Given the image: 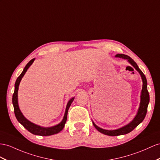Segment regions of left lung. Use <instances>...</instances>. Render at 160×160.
<instances>
[{"instance_id": "left-lung-1", "label": "left lung", "mask_w": 160, "mask_h": 160, "mask_svg": "<svg viewBox=\"0 0 160 160\" xmlns=\"http://www.w3.org/2000/svg\"><path fill=\"white\" fill-rule=\"evenodd\" d=\"M116 57H119L121 59H126L128 62L132 65L135 68V69L140 73L142 81V91L141 93V101L140 105H139V108L138 109V112L137 113V115L135 116L134 119L131 121L128 124H126L124 126L121 127V128L116 129V130H105L100 128V127L97 126L94 122L92 121V124L95 127V128L99 131V132L103 133L105 135H108V136H118V135H123L130 132L131 131L133 130L136 127L140 124L145 119L147 111V107H148V104L149 103V92L147 91V82L146 77L144 75V73L142 72V71L139 69L137 64L136 63L134 60L130 58L128 55H126L124 54H117Z\"/></svg>"}]
</instances>
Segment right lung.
I'll list each match as a JSON object with an SVG mask.
<instances>
[{
    "instance_id": "add662e5",
    "label": "right lung",
    "mask_w": 160,
    "mask_h": 160,
    "mask_svg": "<svg viewBox=\"0 0 160 160\" xmlns=\"http://www.w3.org/2000/svg\"><path fill=\"white\" fill-rule=\"evenodd\" d=\"M34 60L35 59H32L31 61H30L29 62H28V63L26 65V67L24 68L21 74H20V76L18 78L17 80H16L15 84V91L13 95V98H12V102H13V105L14 108V113L18 121L24 127V128L29 131L30 132L35 135H40V136H50V135L59 133L60 131L62 130L63 128H64L65 124V122H66L67 118H68V109L69 107H70L73 101L74 100V97H73L69 100L66 106V109H65V112L63 120H61V122L59 123V124H57L55 126H51V127H42V126H40L37 124H34L33 122L29 121L27 118L24 117L23 113L21 112V110H20L19 108V105H18V89H19V83L20 82H21L22 78L23 77L24 75H25V73L27 72L28 68H29L30 67V65L33 63Z\"/></svg>"
}]
</instances>
